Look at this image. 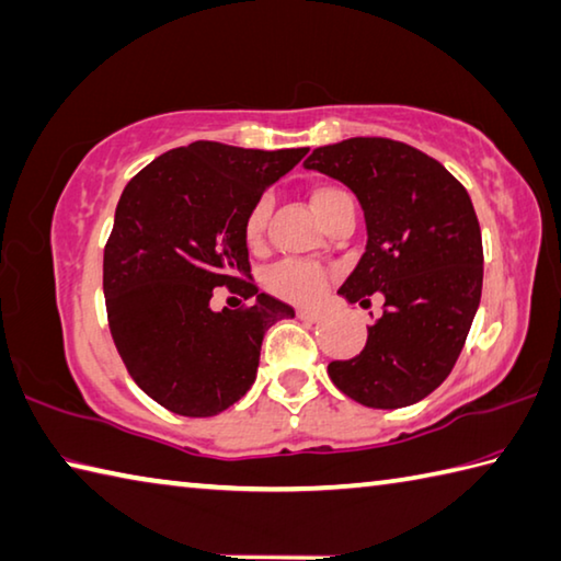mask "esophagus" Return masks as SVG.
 <instances>
[{
    "label": "esophagus",
    "mask_w": 561,
    "mask_h": 561,
    "mask_svg": "<svg viewBox=\"0 0 561 561\" xmlns=\"http://www.w3.org/2000/svg\"><path fill=\"white\" fill-rule=\"evenodd\" d=\"M297 316L301 321H309V323H316V321L323 319V313L319 309H299Z\"/></svg>",
    "instance_id": "esophagus-1"
}]
</instances>
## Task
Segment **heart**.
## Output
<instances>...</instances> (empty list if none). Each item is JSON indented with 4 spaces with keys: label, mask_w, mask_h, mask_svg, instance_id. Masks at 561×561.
<instances>
[{
    "label": "heart",
    "mask_w": 561,
    "mask_h": 561,
    "mask_svg": "<svg viewBox=\"0 0 561 561\" xmlns=\"http://www.w3.org/2000/svg\"><path fill=\"white\" fill-rule=\"evenodd\" d=\"M335 193H341L339 188L331 186H321L311 193V203L313 208L319 210L325 201L333 198ZM267 216H270V201L262 198L254 203V208L250 210V216L245 220V240L248 245H260L264 238V228H267ZM264 284L272 294L287 299V301H297V304H309L313 299H319L323 289H325V272L321 267H316L311 262H299V260H289L282 262L277 267L267 272L264 277Z\"/></svg>",
    "instance_id": "obj_1"
}]
</instances>
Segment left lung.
<instances>
[{"instance_id":"left-lung-1","label":"left lung","mask_w":561,"mask_h":561,"mask_svg":"<svg viewBox=\"0 0 561 561\" xmlns=\"http://www.w3.org/2000/svg\"><path fill=\"white\" fill-rule=\"evenodd\" d=\"M304 167L341 181L363 208L368 242L339 294L363 309L373 294L385 299L360 355L331 363L329 378L373 410L416 404L449 378L481 304L473 203L439 161L392 139H343Z\"/></svg>"}]
</instances>
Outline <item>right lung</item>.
Here are the masks:
<instances>
[{
  "label": "right lung",
  "instance_id": "add662e5",
  "mask_svg": "<svg viewBox=\"0 0 561 561\" xmlns=\"http://www.w3.org/2000/svg\"><path fill=\"white\" fill-rule=\"evenodd\" d=\"M307 151L193 141L122 191L103 262L110 331L131 380L169 412L216 416L242 400L257 378L264 333L294 319L250 277L245 220ZM218 286L253 304L213 312Z\"/></svg>",
  "mask_w": 561,
  "mask_h": 561
}]
</instances>
